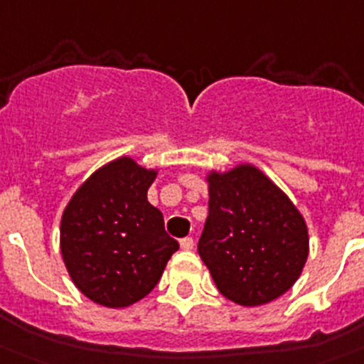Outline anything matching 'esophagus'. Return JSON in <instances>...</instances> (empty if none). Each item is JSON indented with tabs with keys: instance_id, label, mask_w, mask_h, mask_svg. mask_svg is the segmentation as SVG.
Listing matches in <instances>:
<instances>
[{
	"instance_id": "esophagus-1",
	"label": "esophagus",
	"mask_w": 364,
	"mask_h": 364,
	"mask_svg": "<svg viewBox=\"0 0 364 364\" xmlns=\"http://www.w3.org/2000/svg\"><path fill=\"white\" fill-rule=\"evenodd\" d=\"M180 247L184 249V251H191V249L195 247V242L191 236H186V238L180 240Z\"/></svg>"
}]
</instances>
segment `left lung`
Returning a JSON list of instances; mask_svg holds the SVG:
<instances>
[{"label": "left lung", "mask_w": 364, "mask_h": 364, "mask_svg": "<svg viewBox=\"0 0 364 364\" xmlns=\"http://www.w3.org/2000/svg\"><path fill=\"white\" fill-rule=\"evenodd\" d=\"M199 255L230 301L264 305L296 283L309 255L307 225L287 195L253 165L212 173Z\"/></svg>", "instance_id": "8db88e82"}]
</instances>
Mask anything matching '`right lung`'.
<instances>
[{"label": "right lung", "mask_w": 364, "mask_h": 364, "mask_svg": "<svg viewBox=\"0 0 364 364\" xmlns=\"http://www.w3.org/2000/svg\"><path fill=\"white\" fill-rule=\"evenodd\" d=\"M156 171L130 158L98 169L70 199L61 219V253L72 281L98 305L139 301L158 284L178 242L146 200Z\"/></svg>", "instance_id": "add662e5"}]
</instances>
